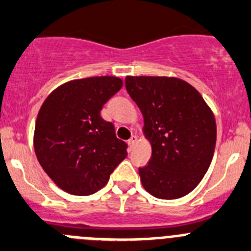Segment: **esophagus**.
I'll return each mask as SVG.
<instances>
[{
	"label": "esophagus",
	"instance_id": "1",
	"mask_svg": "<svg viewBox=\"0 0 251 251\" xmlns=\"http://www.w3.org/2000/svg\"><path fill=\"white\" fill-rule=\"evenodd\" d=\"M137 140H138L137 135H132V137H130V139L128 140V144H129V148H130V149H132V148L134 147L135 144H137Z\"/></svg>",
	"mask_w": 251,
	"mask_h": 251
}]
</instances>
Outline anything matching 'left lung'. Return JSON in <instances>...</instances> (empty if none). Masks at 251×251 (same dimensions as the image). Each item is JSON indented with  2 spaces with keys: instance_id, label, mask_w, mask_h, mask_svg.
Masks as SVG:
<instances>
[{
  "instance_id": "1",
  "label": "left lung",
  "mask_w": 251,
  "mask_h": 251,
  "mask_svg": "<svg viewBox=\"0 0 251 251\" xmlns=\"http://www.w3.org/2000/svg\"><path fill=\"white\" fill-rule=\"evenodd\" d=\"M126 88L144 118L151 157L139 168L143 187L156 199L176 200L201 182L217 139L214 114L193 86L177 77L127 76Z\"/></svg>"
}]
</instances>
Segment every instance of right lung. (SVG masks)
<instances>
[{
  "mask_svg": "<svg viewBox=\"0 0 251 251\" xmlns=\"http://www.w3.org/2000/svg\"><path fill=\"white\" fill-rule=\"evenodd\" d=\"M116 76L69 81L45 99L34 129V150L43 170L68 193L101 190L127 156V144L101 117L103 104L119 91Z\"/></svg>",
  "mask_w": 251,
  "mask_h": 251,
  "instance_id": "right-lung-1",
  "label": "right lung"
}]
</instances>
